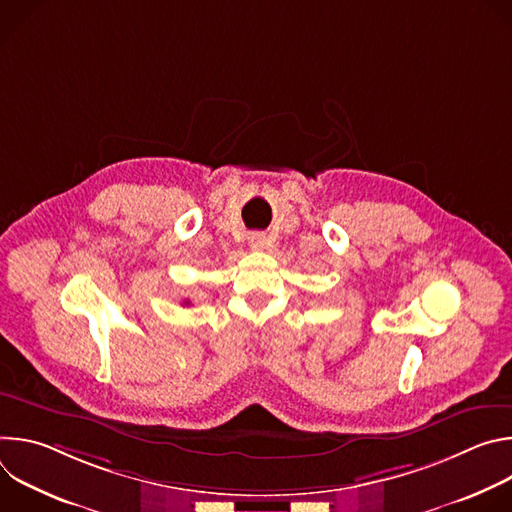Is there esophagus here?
<instances>
[{
    "mask_svg": "<svg viewBox=\"0 0 512 512\" xmlns=\"http://www.w3.org/2000/svg\"><path fill=\"white\" fill-rule=\"evenodd\" d=\"M249 245H251L253 249H263V247H265V235H263V233H253V235L249 237Z\"/></svg>",
    "mask_w": 512,
    "mask_h": 512,
    "instance_id": "1",
    "label": "esophagus"
}]
</instances>
